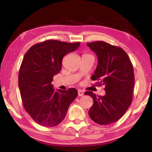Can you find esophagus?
Instances as JSON below:
<instances>
[{
	"instance_id": "esophagus-1",
	"label": "esophagus",
	"mask_w": 152,
	"mask_h": 152,
	"mask_svg": "<svg viewBox=\"0 0 152 152\" xmlns=\"http://www.w3.org/2000/svg\"><path fill=\"white\" fill-rule=\"evenodd\" d=\"M78 96H82L83 95V91H82V90L79 89L78 91Z\"/></svg>"
}]
</instances>
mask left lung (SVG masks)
<instances>
[{
	"label": "left lung",
	"mask_w": 152,
	"mask_h": 152,
	"mask_svg": "<svg viewBox=\"0 0 152 152\" xmlns=\"http://www.w3.org/2000/svg\"><path fill=\"white\" fill-rule=\"evenodd\" d=\"M98 58L93 80L104 86L106 94L96 95L87 91L93 100L88 112L89 117L102 125L111 124L120 119L133 100L134 76L133 66L128 55L122 48L102 41L87 44Z\"/></svg>",
	"instance_id": "1"
}]
</instances>
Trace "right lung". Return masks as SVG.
<instances>
[{"label":"right lung","mask_w":152,"mask_h":152,"mask_svg":"<svg viewBox=\"0 0 152 152\" xmlns=\"http://www.w3.org/2000/svg\"><path fill=\"white\" fill-rule=\"evenodd\" d=\"M80 45L48 40L34 45L25 53L18 85L25 110L38 124L47 127L59 124L78 96L74 88L56 91L51 82L61 70L63 57Z\"/></svg>","instance_id":"right-lung-1"}]
</instances>
